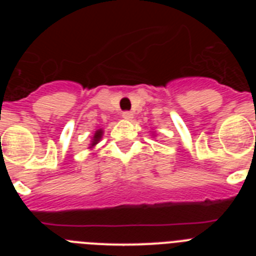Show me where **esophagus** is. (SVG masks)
Returning <instances> with one entry per match:
<instances>
[{
  "label": "esophagus",
  "mask_w": 256,
  "mask_h": 256,
  "mask_svg": "<svg viewBox=\"0 0 256 256\" xmlns=\"http://www.w3.org/2000/svg\"><path fill=\"white\" fill-rule=\"evenodd\" d=\"M122 116H123L124 119H126V120H130V119H132V118H133V114L130 112H123Z\"/></svg>",
  "instance_id": "34e87169"
}]
</instances>
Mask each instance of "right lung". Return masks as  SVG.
I'll return each instance as SVG.
<instances>
[{"mask_svg": "<svg viewBox=\"0 0 256 256\" xmlns=\"http://www.w3.org/2000/svg\"><path fill=\"white\" fill-rule=\"evenodd\" d=\"M101 134H102V130H98L96 133H94V142H92V146H94V144H96L97 141H100Z\"/></svg>", "mask_w": 256, "mask_h": 256, "instance_id": "obj_1", "label": "right lung"}]
</instances>
